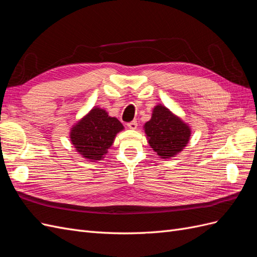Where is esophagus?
<instances>
[{
  "instance_id": "34e87169",
  "label": "esophagus",
  "mask_w": 257,
  "mask_h": 257,
  "mask_svg": "<svg viewBox=\"0 0 257 257\" xmlns=\"http://www.w3.org/2000/svg\"><path fill=\"white\" fill-rule=\"evenodd\" d=\"M137 125H138L137 121H132V122L127 123V127L131 128V130H136V128H137Z\"/></svg>"
}]
</instances>
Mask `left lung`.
I'll list each match as a JSON object with an SVG mask.
<instances>
[{
  "label": "left lung",
  "mask_w": 257,
  "mask_h": 257,
  "mask_svg": "<svg viewBox=\"0 0 257 257\" xmlns=\"http://www.w3.org/2000/svg\"><path fill=\"white\" fill-rule=\"evenodd\" d=\"M144 130L148 144L162 160L180 153L192 134L189 124L162 104L153 108L151 119L145 123Z\"/></svg>",
  "instance_id": "8db88e82"
}]
</instances>
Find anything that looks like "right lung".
Returning <instances> with one entry per match:
<instances>
[{
  "label": "right lung",
  "instance_id": "obj_1",
  "mask_svg": "<svg viewBox=\"0 0 257 257\" xmlns=\"http://www.w3.org/2000/svg\"><path fill=\"white\" fill-rule=\"evenodd\" d=\"M123 130L118 119L95 106L71 127L69 138L76 152L85 160L96 162L105 158L116 134Z\"/></svg>",
  "mask_w": 257,
  "mask_h": 257
}]
</instances>
